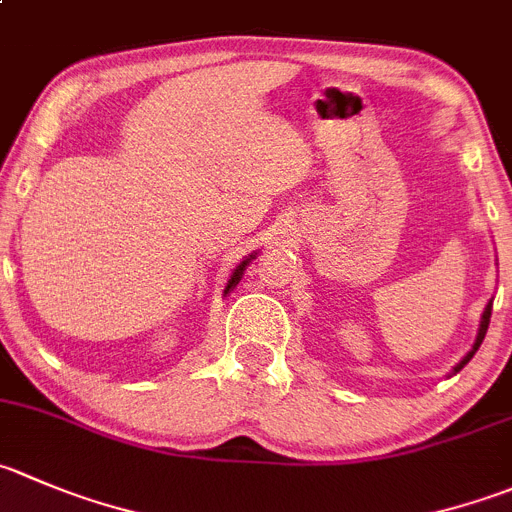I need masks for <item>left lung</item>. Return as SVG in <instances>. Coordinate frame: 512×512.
Wrapping results in <instances>:
<instances>
[{
  "instance_id": "1",
  "label": "left lung",
  "mask_w": 512,
  "mask_h": 512,
  "mask_svg": "<svg viewBox=\"0 0 512 512\" xmlns=\"http://www.w3.org/2000/svg\"><path fill=\"white\" fill-rule=\"evenodd\" d=\"M490 312H493V300H490L488 305H485V310H483V317H480V327H478V335H475V342H473V347H470V350H468V355H465L463 360H460L458 365L453 367V372H460V370H463V367L468 365L470 360H473V355H475V352H478V347L483 345V340H485V332H488V325H490Z\"/></svg>"
}]
</instances>
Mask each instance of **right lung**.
<instances>
[{"mask_svg":"<svg viewBox=\"0 0 512 512\" xmlns=\"http://www.w3.org/2000/svg\"><path fill=\"white\" fill-rule=\"evenodd\" d=\"M255 257H257V252H252V255H250V257H245V260H242V262H240V265H237V267H235V272H232V277H230V280H227V287H225V295H227V292H232V290H235V287H237V282H240V280H242V275H245L247 265H250V262H252V260H255Z\"/></svg>","mask_w":512,"mask_h":512,"instance_id":"1","label":"right lung"}]
</instances>
